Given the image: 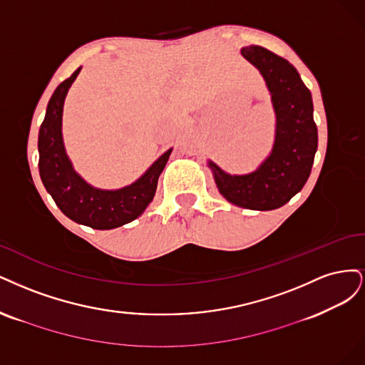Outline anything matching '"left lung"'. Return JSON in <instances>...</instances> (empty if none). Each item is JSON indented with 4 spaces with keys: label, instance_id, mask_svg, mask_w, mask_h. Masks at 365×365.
Listing matches in <instances>:
<instances>
[{
    "label": "left lung",
    "instance_id": "8db88e82",
    "mask_svg": "<svg viewBox=\"0 0 365 365\" xmlns=\"http://www.w3.org/2000/svg\"><path fill=\"white\" fill-rule=\"evenodd\" d=\"M242 56L264 76L276 110L272 155L252 174L230 175L209 162L220 192L230 203L252 210H273L288 203L307 183L319 144L309 89L287 58L257 45Z\"/></svg>",
    "mask_w": 365,
    "mask_h": 365
}]
</instances>
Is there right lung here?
I'll list each match as a JSON object with an SVG mask.
<instances>
[{"label": "right lung", "instance_id": "1", "mask_svg": "<svg viewBox=\"0 0 365 365\" xmlns=\"http://www.w3.org/2000/svg\"><path fill=\"white\" fill-rule=\"evenodd\" d=\"M80 69L77 68L71 77L56 88L46 106L38 139L39 174L45 190L68 218L92 229L108 230L127 225L144 212L155 197L158 179L171 150L163 153L143 178L123 190L103 191L88 185L73 170L62 139L63 101Z\"/></svg>", "mask_w": 365, "mask_h": 365}]
</instances>
